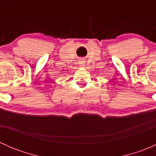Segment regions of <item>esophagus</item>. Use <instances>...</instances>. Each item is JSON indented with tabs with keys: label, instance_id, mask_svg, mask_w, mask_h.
I'll list each match as a JSON object with an SVG mask.
<instances>
[{
	"label": "esophagus",
	"instance_id": "1",
	"mask_svg": "<svg viewBox=\"0 0 156 156\" xmlns=\"http://www.w3.org/2000/svg\"><path fill=\"white\" fill-rule=\"evenodd\" d=\"M78 64H79L81 66H84V62L83 60H79L78 61Z\"/></svg>",
	"mask_w": 156,
	"mask_h": 156
}]
</instances>
